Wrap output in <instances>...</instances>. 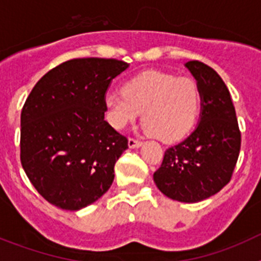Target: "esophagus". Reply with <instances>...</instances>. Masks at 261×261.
Segmentation results:
<instances>
[{
	"instance_id": "esophagus-1",
	"label": "esophagus",
	"mask_w": 261,
	"mask_h": 261,
	"mask_svg": "<svg viewBox=\"0 0 261 261\" xmlns=\"http://www.w3.org/2000/svg\"><path fill=\"white\" fill-rule=\"evenodd\" d=\"M142 145L141 141H138V140H136V138H129L128 140V146L130 147V149H136V147H140Z\"/></svg>"
}]
</instances>
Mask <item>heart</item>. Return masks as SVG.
Listing matches in <instances>:
<instances>
[{"mask_svg":"<svg viewBox=\"0 0 261 261\" xmlns=\"http://www.w3.org/2000/svg\"><path fill=\"white\" fill-rule=\"evenodd\" d=\"M105 106L114 128H125L142 112L145 130L159 141L172 142L195 125L201 95L193 78L147 70L129 80L123 93L107 94Z\"/></svg>","mask_w":261,"mask_h":261,"instance_id":"obj_1","label":"heart"}]
</instances>
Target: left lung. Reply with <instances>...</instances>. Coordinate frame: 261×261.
Segmentation results:
<instances>
[{"label": "left lung", "mask_w": 261, "mask_h": 261, "mask_svg": "<svg viewBox=\"0 0 261 261\" xmlns=\"http://www.w3.org/2000/svg\"><path fill=\"white\" fill-rule=\"evenodd\" d=\"M199 85L200 120L186 140L165 151L154 183L165 196L199 202L220 192L231 179L241 132L229 89L214 69L200 61L184 64Z\"/></svg>", "instance_id": "8db88e82"}]
</instances>
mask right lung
<instances>
[{
    "mask_svg": "<svg viewBox=\"0 0 261 261\" xmlns=\"http://www.w3.org/2000/svg\"><path fill=\"white\" fill-rule=\"evenodd\" d=\"M129 68L115 59H74L38 81L20 114V162L48 202L80 211L102 197L128 140L105 120L114 78Z\"/></svg>",
    "mask_w": 261,
    "mask_h": 261,
    "instance_id": "1",
    "label": "right lung"
}]
</instances>
